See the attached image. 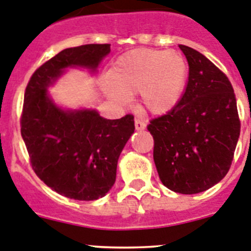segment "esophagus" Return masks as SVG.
<instances>
[{"instance_id": "1", "label": "esophagus", "mask_w": 251, "mask_h": 251, "mask_svg": "<svg viewBox=\"0 0 251 251\" xmlns=\"http://www.w3.org/2000/svg\"><path fill=\"white\" fill-rule=\"evenodd\" d=\"M134 126H136V129L137 130H143L146 127H147V124H146L145 121H142V119L137 118L134 121Z\"/></svg>"}]
</instances>
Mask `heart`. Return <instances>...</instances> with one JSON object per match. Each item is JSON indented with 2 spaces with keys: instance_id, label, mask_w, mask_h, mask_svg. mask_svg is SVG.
Returning a JSON list of instances; mask_svg holds the SVG:
<instances>
[{
  "instance_id": "heart-1",
  "label": "heart",
  "mask_w": 251,
  "mask_h": 251,
  "mask_svg": "<svg viewBox=\"0 0 251 251\" xmlns=\"http://www.w3.org/2000/svg\"><path fill=\"white\" fill-rule=\"evenodd\" d=\"M188 64L177 51L136 49L119 56L109 72L105 90L113 100L127 104L139 94L146 112L163 114L178 104L185 92Z\"/></svg>"
}]
</instances>
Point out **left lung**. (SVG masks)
I'll return each instance as SVG.
<instances>
[{
	"label": "left lung",
	"mask_w": 251,
	"mask_h": 251,
	"mask_svg": "<svg viewBox=\"0 0 251 251\" xmlns=\"http://www.w3.org/2000/svg\"><path fill=\"white\" fill-rule=\"evenodd\" d=\"M188 81L174 109L150 121L153 159L162 183L183 195L208 190L226 176L240 136L236 98L220 69L195 49L179 45Z\"/></svg>",
	"instance_id": "obj_1"
}]
</instances>
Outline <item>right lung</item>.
Masks as SVG:
<instances>
[{
  "mask_svg": "<svg viewBox=\"0 0 251 251\" xmlns=\"http://www.w3.org/2000/svg\"><path fill=\"white\" fill-rule=\"evenodd\" d=\"M109 52V44L65 49L35 70L25 90L20 124L32 170L51 190L74 200H98L112 188L134 117L105 119L93 109L64 110L46 89L66 68L94 72Z\"/></svg>",
  "mask_w": 251,
  "mask_h": 251,
  "instance_id": "add662e5",
  "label": "right lung"
}]
</instances>
